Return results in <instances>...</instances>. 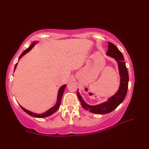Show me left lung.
<instances>
[{
  "instance_id": "left-lung-1",
  "label": "left lung",
  "mask_w": 149,
  "mask_h": 149,
  "mask_svg": "<svg viewBox=\"0 0 149 149\" xmlns=\"http://www.w3.org/2000/svg\"><path fill=\"white\" fill-rule=\"evenodd\" d=\"M106 54L112 57L118 63L120 76L121 77L118 91L113 96L109 98L107 102L96 106L88 105L84 102L79 93L78 91L77 93L81 105L84 109L89 111L91 113L100 114V115L107 114L113 111L123 102L127 95L129 83L128 71L122 52L114 44L108 42V50H107Z\"/></svg>"
}]
</instances>
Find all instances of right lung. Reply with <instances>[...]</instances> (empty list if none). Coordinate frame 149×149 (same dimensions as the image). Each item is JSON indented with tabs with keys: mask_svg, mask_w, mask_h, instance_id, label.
<instances>
[{
	"mask_svg": "<svg viewBox=\"0 0 149 149\" xmlns=\"http://www.w3.org/2000/svg\"><path fill=\"white\" fill-rule=\"evenodd\" d=\"M36 43L37 42L35 43V42H34L32 44H31V45L29 47V48H27L26 50H25L22 53V54L20 56V57H19V59H20L22 56L26 54V53H27L28 52H29V50H31V49H32L33 47L34 46V45H35ZM17 64H16V65L15 66V70L16 68H17ZM65 88H66V84H64V85H63V86L59 88V90L58 91V99H57L56 104L52 107H51V108L49 109L48 111H47L45 112V113H42V114H36V113H33V112H31V111H29L26 109L25 108H24L23 107H22L20 106L21 108L23 109L26 113H27L28 115H29L32 116L33 117H36V118H44V117H47V116H49L50 115H52L54 113H55L56 111L58 109L59 107L60 106V104H61V98H62V96H63V92H64V91H65Z\"/></svg>",
	"mask_w": 149,
	"mask_h": 149,
	"instance_id": "add662e5",
	"label": "right lung"
}]
</instances>
